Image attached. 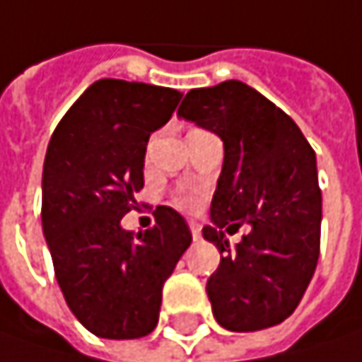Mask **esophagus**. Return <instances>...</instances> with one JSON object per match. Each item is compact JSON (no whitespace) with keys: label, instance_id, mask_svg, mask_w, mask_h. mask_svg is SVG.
<instances>
[{"label":"esophagus","instance_id":"esophagus-1","mask_svg":"<svg viewBox=\"0 0 362 362\" xmlns=\"http://www.w3.org/2000/svg\"><path fill=\"white\" fill-rule=\"evenodd\" d=\"M188 226H190V232H192V240H201V226H199V221L190 219Z\"/></svg>","mask_w":362,"mask_h":362}]
</instances>
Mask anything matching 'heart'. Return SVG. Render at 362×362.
Returning <instances> with one entry per match:
<instances>
[{
  "mask_svg": "<svg viewBox=\"0 0 362 362\" xmlns=\"http://www.w3.org/2000/svg\"><path fill=\"white\" fill-rule=\"evenodd\" d=\"M176 205L180 207L182 211H197L199 205H201V194L199 190H186V192H180L176 197Z\"/></svg>",
  "mask_w": 362,
  "mask_h": 362,
  "instance_id": "b5f03b06",
  "label": "heart"
}]
</instances>
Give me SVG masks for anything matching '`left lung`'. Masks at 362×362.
Here are the masks:
<instances>
[{"instance_id":"obj_1","label":"left lung","mask_w":362,"mask_h":362,"mask_svg":"<svg viewBox=\"0 0 362 362\" xmlns=\"http://www.w3.org/2000/svg\"><path fill=\"white\" fill-rule=\"evenodd\" d=\"M178 117L223 143L211 226L203 228L226 252L207 279L215 319L230 332L274 327L298 307L319 259L315 151L290 115L240 81L188 90ZM243 223L251 232L230 249L223 228Z\"/></svg>"}]
</instances>
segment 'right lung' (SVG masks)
Masks as SVG:
<instances>
[{"label":"right lung","instance_id":"right-lung-1","mask_svg":"<svg viewBox=\"0 0 362 362\" xmlns=\"http://www.w3.org/2000/svg\"><path fill=\"white\" fill-rule=\"evenodd\" d=\"M180 99L176 88L103 78L51 134L43 234L70 311L99 338L134 340L155 329L163 281L192 243L172 207H157L145 234L122 228L145 186L148 136L170 122Z\"/></svg>","mask_w":362,"mask_h":362}]
</instances>
